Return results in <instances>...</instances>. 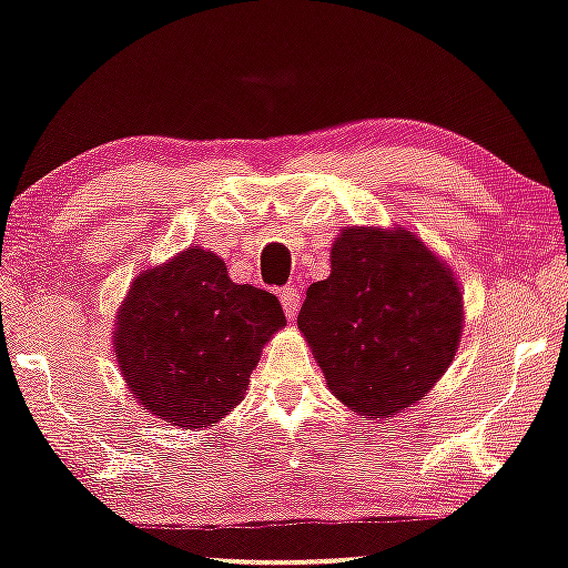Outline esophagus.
Listing matches in <instances>:
<instances>
[{
    "label": "esophagus",
    "mask_w": 568,
    "mask_h": 568,
    "mask_svg": "<svg viewBox=\"0 0 568 568\" xmlns=\"http://www.w3.org/2000/svg\"><path fill=\"white\" fill-rule=\"evenodd\" d=\"M278 297H282V305H284L286 318L295 321L297 311H300V292L295 290V286H286V290L278 292Z\"/></svg>",
    "instance_id": "obj_1"
}]
</instances>
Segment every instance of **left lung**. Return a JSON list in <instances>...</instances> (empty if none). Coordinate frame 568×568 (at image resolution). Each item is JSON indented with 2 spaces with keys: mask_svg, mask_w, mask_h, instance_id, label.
<instances>
[{
  "mask_svg": "<svg viewBox=\"0 0 568 568\" xmlns=\"http://www.w3.org/2000/svg\"><path fill=\"white\" fill-rule=\"evenodd\" d=\"M297 328L342 405L368 422L408 410L450 368L464 334L455 271L422 236L345 226L332 273L307 286Z\"/></svg>",
  "mask_w": 568,
  "mask_h": 568,
  "instance_id": "left-lung-1",
  "label": "left lung"
}]
</instances>
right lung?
I'll return each mask as SVG.
<instances>
[{
	"instance_id": "right-lung-1",
	"label": "right lung",
	"mask_w": 568,
	"mask_h": 568,
	"mask_svg": "<svg viewBox=\"0 0 568 568\" xmlns=\"http://www.w3.org/2000/svg\"><path fill=\"white\" fill-rule=\"evenodd\" d=\"M115 321L125 387L142 410L181 429L223 422L244 400L265 342L286 326L271 292L234 284L202 247L139 273Z\"/></svg>"
}]
</instances>
